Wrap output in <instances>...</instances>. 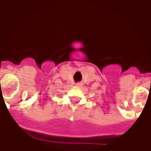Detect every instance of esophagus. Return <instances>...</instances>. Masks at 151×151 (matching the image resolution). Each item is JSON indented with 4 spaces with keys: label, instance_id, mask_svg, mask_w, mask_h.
Returning a JSON list of instances; mask_svg holds the SVG:
<instances>
[{
    "label": "esophagus",
    "instance_id": "34e87169",
    "mask_svg": "<svg viewBox=\"0 0 151 151\" xmlns=\"http://www.w3.org/2000/svg\"><path fill=\"white\" fill-rule=\"evenodd\" d=\"M82 83H80V82H79V83H77V84H76V86H77V87H80V86H82Z\"/></svg>",
    "mask_w": 151,
    "mask_h": 151
}]
</instances>
